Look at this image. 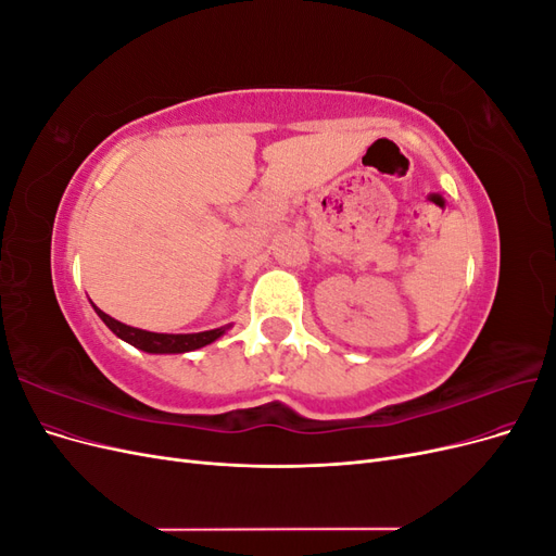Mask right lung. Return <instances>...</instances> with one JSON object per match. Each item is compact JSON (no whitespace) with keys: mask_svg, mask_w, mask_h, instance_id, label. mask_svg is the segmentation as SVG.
Segmentation results:
<instances>
[{"mask_svg":"<svg viewBox=\"0 0 556 556\" xmlns=\"http://www.w3.org/2000/svg\"><path fill=\"white\" fill-rule=\"evenodd\" d=\"M94 313L104 319V325L117 336V339L127 341L129 345L139 348L143 352H155V355H180V352H192L204 348L213 341L220 339L227 327L220 329H211V331H199V333H155V331H146V329H137L117 323L111 315H106L104 311H99L92 304Z\"/></svg>","mask_w":556,"mask_h":556,"instance_id":"obj_1","label":"right lung"}]
</instances>
